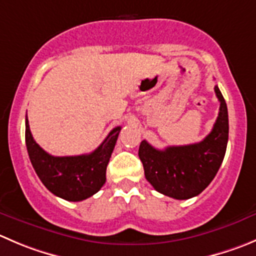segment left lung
<instances>
[{
    "instance_id": "obj_1",
    "label": "left lung",
    "mask_w": 256,
    "mask_h": 256,
    "mask_svg": "<svg viewBox=\"0 0 256 256\" xmlns=\"http://www.w3.org/2000/svg\"><path fill=\"white\" fill-rule=\"evenodd\" d=\"M215 94L220 101L219 116L212 132L202 141L184 146H168L165 150L141 141L138 158L145 178L156 191L178 200L199 195L219 171L229 138L228 108L219 88Z\"/></svg>"
}]
</instances>
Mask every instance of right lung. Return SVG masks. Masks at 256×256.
I'll return each instance as SVG.
<instances>
[{"mask_svg": "<svg viewBox=\"0 0 256 256\" xmlns=\"http://www.w3.org/2000/svg\"><path fill=\"white\" fill-rule=\"evenodd\" d=\"M121 128H112L95 151L78 156H52L34 140L26 116V146L37 176L56 196L81 202L96 194L106 181L110 161Z\"/></svg>", "mask_w": 256, "mask_h": 256, "instance_id": "1", "label": "right lung"}]
</instances>
